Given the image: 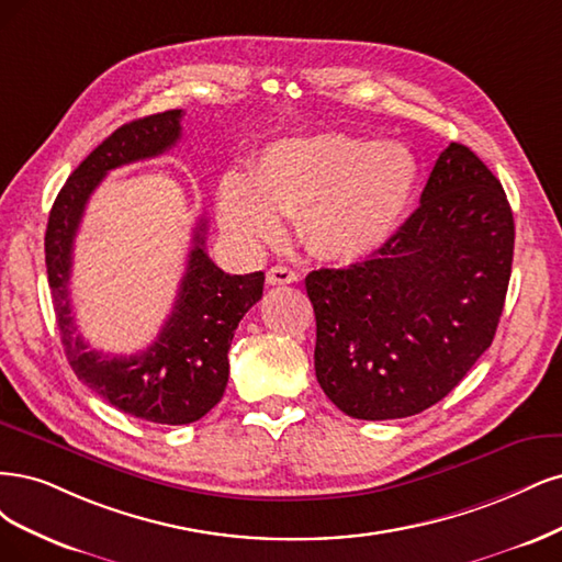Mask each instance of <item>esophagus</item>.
<instances>
[{
  "label": "esophagus",
  "mask_w": 562,
  "mask_h": 562,
  "mask_svg": "<svg viewBox=\"0 0 562 562\" xmlns=\"http://www.w3.org/2000/svg\"><path fill=\"white\" fill-rule=\"evenodd\" d=\"M266 280H268V284H294V282H299V273L286 266H276L268 270Z\"/></svg>",
  "instance_id": "1"
}]
</instances>
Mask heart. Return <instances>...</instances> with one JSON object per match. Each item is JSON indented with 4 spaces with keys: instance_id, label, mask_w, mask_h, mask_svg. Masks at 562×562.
<instances>
[{
    "instance_id": "b5f03b06",
    "label": "heart",
    "mask_w": 562,
    "mask_h": 562,
    "mask_svg": "<svg viewBox=\"0 0 562 562\" xmlns=\"http://www.w3.org/2000/svg\"><path fill=\"white\" fill-rule=\"evenodd\" d=\"M418 184V160L396 142L315 135L268 147L247 179L220 187L226 231L247 245L276 243L280 216H299L303 243L317 257H367L400 226Z\"/></svg>"
}]
</instances>
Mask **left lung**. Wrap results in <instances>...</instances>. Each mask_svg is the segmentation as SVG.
<instances>
[{"mask_svg":"<svg viewBox=\"0 0 562 562\" xmlns=\"http://www.w3.org/2000/svg\"><path fill=\"white\" fill-rule=\"evenodd\" d=\"M514 214L464 144L434 162L420 207L367 261L305 278L315 373L350 418L423 413L491 348L509 289Z\"/></svg>","mask_w":562,"mask_h":562,"instance_id":"1","label":"left lung"}]
</instances>
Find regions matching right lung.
Masks as SVG:
<instances>
[{"mask_svg": "<svg viewBox=\"0 0 562 562\" xmlns=\"http://www.w3.org/2000/svg\"><path fill=\"white\" fill-rule=\"evenodd\" d=\"M182 110H170L116 128L69 175L46 226L48 286L71 371L114 408L158 425L195 423L222 402L231 340L238 322L263 294V273H224L207 257V222L201 220L193 228L172 313L158 338L137 355H102L88 348L71 315L69 276L75 235L90 193L110 170L172 149L182 137Z\"/></svg>", "mask_w": 562, "mask_h": 562, "instance_id": "1", "label": "right lung"}]
</instances>
